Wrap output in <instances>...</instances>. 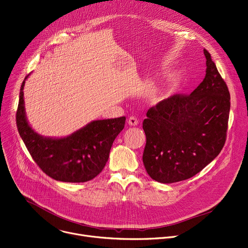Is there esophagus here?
<instances>
[{"instance_id": "34e87169", "label": "esophagus", "mask_w": 248, "mask_h": 248, "mask_svg": "<svg viewBox=\"0 0 248 248\" xmlns=\"http://www.w3.org/2000/svg\"><path fill=\"white\" fill-rule=\"evenodd\" d=\"M127 123H128V124H129V125L134 126V125H138V124H139V120H138V118L131 116V117H129V119H128Z\"/></svg>"}]
</instances>
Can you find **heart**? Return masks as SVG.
Listing matches in <instances>:
<instances>
[{"mask_svg": "<svg viewBox=\"0 0 248 248\" xmlns=\"http://www.w3.org/2000/svg\"><path fill=\"white\" fill-rule=\"evenodd\" d=\"M168 92V86H162L158 89H156L152 94V101L155 103H160L166 98Z\"/></svg>", "mask_w": 248, "mask_h": 248, "instance_id": "heart-1", "label": "heart"}]
</instances>
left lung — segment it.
Masks as SVG:
<instances>
[{
    "instance_id": "1",
    "label": "left lung",
    "mask_w": 248,
    "mask_h": 248,
    "mask_svg": "<svg viewBox=\"0 0 248 248\" xmlns=\"http://www.w3.org/2000/svg\"><path fill=\"white\" fill-rule=\"evenodd\" d=\"M206 76L190 95H173L147 110L142 127V160L157 182L175 183L195 176L221 151L231 109L228 86L211 54Z\"/></svg>"
}]
</instances>
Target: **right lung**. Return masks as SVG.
<instances>
[{"label":"right lung","instance_id":"1","mask_svg":"<svg viewBox=\"0 0 248 248\" xmlns=\"http://www.w3.org/2000/svg\"><path fill=\"white\" fill-rule=\"evenodd\" d=\"M20 87L16 126L32 159L56 181L83 183L104 169L112 142L124 129L125 117L93 121L65 138H46L30 125L25 109L24 87Z\"/></svg>","mask_w":248,"mask_h":248}]
</instances>
